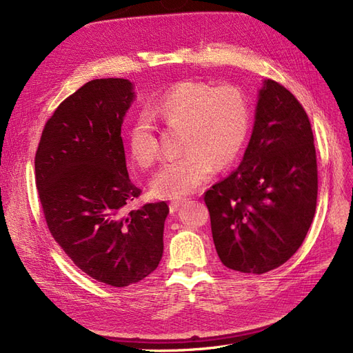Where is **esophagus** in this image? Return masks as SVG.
<instances>
[{
	"label": "esophagus",
	"mask_w": 353,
	"mask_h": 353,
	"mask_svg": "<svg viewBox=\"0 0 353 353\" xmlns=\"http://www.w3.org/2000/svg\"><path fill=\"white\" fill-rule=\"evenodd\" d=\"M187 201V199H179V200H174V201H170V205H169V209H170V212H176L181 206L184 205V203Z\"/></svg>",
	"instance_id": "1"
}]
</instances>
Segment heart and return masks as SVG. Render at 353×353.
<instances>
[{"label":"heart","instance_id":"b5f03b06","mask_svg":"<svg viewBox=\"0 0 353 353\" xmlns=\"http://www.w3.org/2000/svg\"><path fill=\"white\" fill-rule=\"evenodd\" d=\"M148 114L170 126H183L181 148L152 179L157 197L179 199L205 184L216 169L230 166L249 135L252 110L248 95L236 85L183 81L169 88L148 108ZM126 147L134 162L152 166L160 156L154 128L141 116L126 132Z\"/></svg>","mask_w":353,"mask_h":353}]
</instances>
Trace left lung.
I'll use <instances>...</instances> for the list:
<instances>
[{
  "instance_id": "8db88e82",
  "label": "left lung",
  "mask_w": 353,
  "mask_h": 353,
  "mask_svg": "<svg viewBox=\"0 0 353 353\" xmlns=\"http://www.w3.org/2000/svg\"><path fill=\"white\" fill-rule=\"evenodd\" d=\"M316 194L309 117L290 91L266 79L239 169L205 193L221 262L248 274L279 268L302 245Z\"/></svg>"
}]
</instances>
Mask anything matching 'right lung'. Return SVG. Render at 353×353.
Returning a JSON list of instances; mask_svg holds the SVG:
<instances>
[{
    "label": "right lung",
    "mask_w": 353,
    "mask_h": 353,
    "mask_svg": "<svg viewBox=\"0 0 353 353\" xmlns=\"http://www.w3.org/2000/svg\"><path fill=\"white\" fill-rule=\"evenodd\" d=\"M135 99L122 78L94 79L61 101L35 154L51 236L78 268L113 287L150 275L163 254L165 201L125 212L141 194L126 169L121 128Z\"/></svg>",
    "instance_id": "1"
}]
</instances>
